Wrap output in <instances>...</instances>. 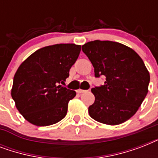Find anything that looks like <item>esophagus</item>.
I'll return each mask as SVG.
<instances>
[{
  "label": "esophagus",
  "instance_id": "34e87169",
  "mask_svg": "<svg viewBox=\"0 0 158 158\" xmlns=\"http://www.w3.org/2000/svg\"><path fill=\"white\" fill-rule=\"evenodd\" d=\"M78 93H79V94H83V93H85V92H86V90H84V89H79V90H78Z\"/></svg>",
  "mask_w": 158,
  "mask_h": 158
}]
</instances>
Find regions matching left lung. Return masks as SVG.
Wrapping results in <instances>:
<instances>
[{"instance_id":"8db88e82","label":"left lung","mask_w":158,"mask_h":158,"mask_svg":"<svg viewBox=\"0 0 158 158\" xmlns=\"http://www.w3.org/2000/svg\"><path fill=\"white\" fill-rule=\"evenodd\" d=\"M103 85L91 89L95 102L89 107L94 120L120 125L135 115L147 96L150 75L141 57L131 48L111 41L95 40L82 46Z\"/></svg>"}]
</instances>
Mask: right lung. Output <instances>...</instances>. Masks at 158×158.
<instances>
[{"label": "right lung", "mask_w": 158, "mask_h": 158, "mask_svg": "<svg viewBox=\"0 0 158 158\" xmlns=\"http://www.w3.org/2000/svg\"><path fill=\"white\" fill-rule=\"evenodd\" d=\"M81 46L56 44L36 51L20 64L13 81L11 96L28 122L48 126L66 115L68 103L75 91L64 84Z\"/></svg>", "instance_id": "add662e5"}]
</instances>
